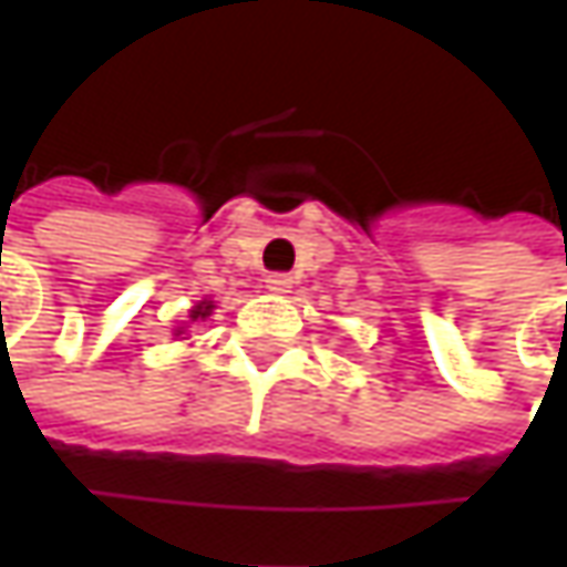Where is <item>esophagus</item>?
Segmentation results:
<instances>
[{
    "instance_id": "esophagus-1",
    "label": "esophagus",
    "mask_w": 567,
    "mask_h": 567,
    "mask_svg": "<svg viewBox=\"0 0 567 567\" xmlns=\"http://www.w3.org/2000/svg\"><path fill=\"white\" fill-rule=\"evenodd\" d=\"M266 288H269L272 295H288V291H291V276L272 272V276H266Z\"/></svg>"
}]
</instances>
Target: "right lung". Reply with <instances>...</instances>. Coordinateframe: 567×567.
I'll return each mask as SVG.
<instances>
[{"mask_svg":"<svg viewBox=\"0 0 567 567\" xmlns=\"http://www.w3.org/2000/svg\"><path fill=\"white\" fill-rule=\"evenodd\" d=\"M213 307H216V303L206 301V298L200 303H194V310H190V322H204L206 317L213 313ZM175 336H185V326H182V329H175Z\"/></svg>","mask_w":567,"mask_h":567,"instance_id":"1","label":"right lung"}]
</instances>
